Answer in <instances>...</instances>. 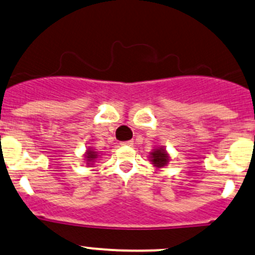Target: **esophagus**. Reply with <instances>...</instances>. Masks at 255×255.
I'll list each match as a JSON object with an SVG mask.
<instances>
[{
  "label": "esophagus",
  "mask_w": 255,
  "mask_h": 255,
  "mask_svg": "<svg viewBox=\"0 0 255 255\" xmlns=\"http://www.w3.org/2000/svg\"><path fill=\"white\" fill-rule=\"evenodd\" d=\"M123 145H133V140H127V141H123Z\"/></svg>",
  "instance_id": "34e87169"
}]
</instances>
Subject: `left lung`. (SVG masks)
Instances as JSON below:
<instances>
[{"mask_svg": "<svg viewBox=\"0 0 255 255\" xmlns=\"http://www.w3.org/2000/svg\"><path fill=\"white\" fill-rule=\"evenodd\" d=\"M150 155H151L150 161L154 163V166H156V167H162L168 162V155L165 149H156L154 152H150Z\"/></svg>", "mask_w": 255, "mask_h": 255, "instance_id": "left-lung-1", "label": "left lung"}]
</instances>
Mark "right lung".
Returning <instances> with one entry per match:
<instances>
[{
	"mask_svg": "<svg viewBox=\"0 0 255 255\" xmlns=\"http://www.w3.org/2000/svg\"><path fill=\"white\" fill-rule=\"evenodd\" d=\"M88 159V161H93V160H95L96 157H98V154H96V151H92V150H88L87 152V156H85Z\"/></svg>",
	"mask_w": 255,
	"mask_h": 255,
	"instance_id": "1",
	"label": "right lung"
}]
</instances>
